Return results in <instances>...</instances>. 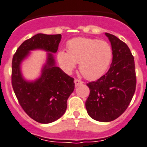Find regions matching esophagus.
<instances>
[{
	"label": "esophagus",
	"mask_w": 147,
	"mask_h": 147,
	"mask_svg": "<svg viewBox=\"0 0 147 147\" xmlns=\"http://www.w3.org/2000/svg\"><path fill=\"white\" fill-rule=\"evenodd\" d=\"M74 83H75L76 87H77V86H78V85H82V84H83V82H82V81L78 80V79H75V80H74Z\"/></svg>",
	"instance_id": "esophagus-1"
}]
</instances>
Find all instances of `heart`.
<instances>
[{
    "mask_svg": "<svg viewBox=\"0 0 147 147\" xmlns=\"http://www.w3.org/2000/svg\"><path fill=\"white\" fill-rule=\"evenodd\" d=\"M68 51L61 50L57 54V61L66 74H71L80 63L79 69L88 80L100 78L112 62V46L105 40L96 38H76L67 44Z\"/></svg>",
    "mask_w": 147,
    "mask_h": 147,
    "instance_id": "heart-1",
    "label": "heart"
}]
</instances>
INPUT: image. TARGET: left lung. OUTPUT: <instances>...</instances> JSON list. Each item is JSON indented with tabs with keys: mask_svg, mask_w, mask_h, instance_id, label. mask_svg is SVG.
I'll return each instance as SVG.
<instances>
[{
	"mask_svg": "<svg viewBox=\"0 0 147 147\" xmlns=\"http://www.w3.org/2000/svg\"><path fill=\"white\" fill-rule=\"evenodd\" d=\"M105 35L112 45V64L105 75L87 84L90 93L85 102L89 116L100 122L112 121L125 112L136 87L135 61L130 49L115 35Z\"/></svg>",
	"mask_w": 147,
	"mask_h": 147,
	"instance_id": "8db88e82",
	"label": "left lung"
}]
</instances>
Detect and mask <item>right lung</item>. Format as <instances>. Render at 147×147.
Masks as SVG:
<instances>
[{"label": "right lung", "mask_w": 147, "mask_h": 147, "mask_svg": "<svg viewBox=\"0 0 147 147\" xmlns=\"http://www.w3.org/2000/svg\"><path fill=\"white\" fill-rule=\"evenodd\" d=\"M62 35L39 33L19 47L12 62V85L20 105L28 115L40 123H50L65 112L67 100L74 90V78L56 66L54 55ZM34 49L48 52L46 63L38 79L28 82L22 75V62Z\"/></svg>", "instance_id": "add662e5"}]
</instances>
